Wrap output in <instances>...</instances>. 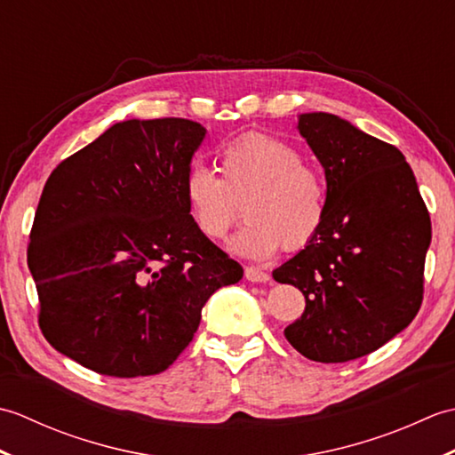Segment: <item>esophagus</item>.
<instances>
[{"instance_id":"esophagus-1","label":"esophagus","mask_w":455,"mask_h":455,"mask_svg":"<svg viewBox=\"0 0 455 455\" xmlns=\"http://www.w3.org/2000/svg\"><path fill=\"white\" fill-rule=\"evenodd\" d=\"M244 277L248 279V282H252V283H266V282H269V274H266L264 269L254 267V266H248L244 269Z\"/></svg>"}]
</instances>
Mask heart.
<instances>
[{
	"label": "heart",
	"mask_w": 455,
	"mask_h": 455,
	"mask_svg": "<svg viewBox=\"0 0 455 455\" xmlns=\"http://www.w3.org/2000/svg\"><path fill=\"white\" fill-rule=\"evenodd\" d=\"M222 178L193 162L183 180L189 215L209 240H222L240 215L246 222L228 248L250 259H267L279 248L299 250L321 230L328 191L324 176L303 162L293 144L269 134L248 132L220 150Z\"/></svg>",
	"instance_id": "1"
}]
</instances>
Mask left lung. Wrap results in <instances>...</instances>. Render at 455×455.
Instances as JSON below:
<instances>
[{
	"instance_id": "obj_1",
	"label": "left lung",
	"mask_w": 455,
	"mask_h": 455,
	"mask_svg": "<svg viewBox=\"0 0 455 455\" xmlns=\"http://www.w3.org/2000/svg\"><path fill=\"white\" fill-rule=\"evenodd\" d=\"M297 129L324 168L328 207L311 243L274 269L307 303L283 332L308 360L342 363L375 352L417 316L430 215L393 144L331 113L299 115Z\"/></svg>"
}]
</instances>
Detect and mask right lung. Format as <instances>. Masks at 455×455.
Returning a JSON list of instances; mask_svg holds the SVG:
<instances>
[{"instance_id":"1","label":"right lung","mask_w":455,"mask_h":455,"mask_svg":"<svg viewBox=\"0 0 455 455\" xmlns=\"http://www.w3.org/2000/svg\"><path fill=\"white\" fill-rule=\"evenodd\" d=\"M205 132L188 119L121 121L46 180L27 262L54 350L101 375H156L193 340L209 297L240 282L183 196Z\"/></svg>"}]
</instances>
